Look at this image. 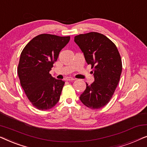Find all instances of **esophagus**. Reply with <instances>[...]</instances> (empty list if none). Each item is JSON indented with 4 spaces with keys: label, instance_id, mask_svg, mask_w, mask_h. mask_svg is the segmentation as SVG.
Listing matches in <instances>:
<instances>
[{
    "label": "esophagus",
    "instance_id": "esophagus-1",
    "mask_svg": "<svg viewBox=\"0 0 147 147\" xmlns=\"http://www.w3.org/2000/svg\"><path fill=\"white\" fill-rule=\"evenodd\" d=\"M66 81H74V80H76V78H71V77H67L65 78Z\"/></svg>",
    "mask_w": 147,
    "mask_h": 147
}]
</instances>
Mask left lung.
<instances>
[{
  "mask_svg": "<svg viewBox=\"0 0 147 147\" xmlns=\"http://www.w3.org/2000/svg\"><path fill=\"white\" fill-rule=\"evenodd\" d=\"M74 41L93 69L94 82L86 83L80 100L91 109H99L111 99L119 82L122 60L117 47L105 35L96 32L75 36Z\"/></svg>",
  "mask_w": 147,
  "mask_h": 147,
  "instance_id": "1",
  "label": "left lung"
}]
</instances>
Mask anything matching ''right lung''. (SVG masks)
Listing matches in <instances>:
<instances>
[{"instance_id": "right-lung-1", "label": "right lung", "mask_w": 147, "mask_h": 147, "mask_svg": "<svg viewBox=\"0 0 147 147\" xmlns=\"http://www.w3.org/2000/svg\"><path fill=\"white\" fill-rule=\"evenodd\" d=\"M69 40V36L41 34L31 40L21 52L17 70L20 82L37 109L49 110L59 102L65 82L53 78L49 71Z\"/></svg>"}]
</instances>
